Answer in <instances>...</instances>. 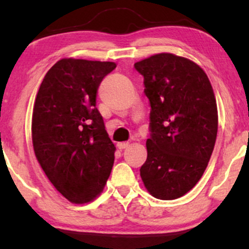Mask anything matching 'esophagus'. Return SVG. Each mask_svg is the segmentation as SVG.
Listing matches in <instances>:
<instances>
[{"instance_id": "34e87169", "label": "esophagus", "mask_w": 249, "mask_h": 249, "mask_svg": "<svg viewBox=\"0 0 249 249\" xmlns=\"http://www.w3.org/2000/svg\"><path fill=\"white\" fill-rule=\"evenodd\" d=\"M127 146H128L127 142H118V144H117V147H118L119 150H124V148H126Z\"/></svg>"}]
</instances>
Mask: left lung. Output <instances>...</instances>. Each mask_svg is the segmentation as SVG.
I'll list each match as a JSON object with an SVG mask.
<instances>
[{
    "mask_svg": "<svg viewBox=\"0 0 249 249\" xmlns=\"http://www.w3.org/2000/svg\"><path fill=\"white\" fill-rule=\"evenodd\" d=\"M150 102L147 159L141 177L156 198H180L206 170L218 133V110L205 71L190 59L158 53L137 62Z\"/></svg>",
    "mask_w": 249,
    "mask_h": 249,
    "instance_id": "1",
    "label": "left lung"
}]
</instances>
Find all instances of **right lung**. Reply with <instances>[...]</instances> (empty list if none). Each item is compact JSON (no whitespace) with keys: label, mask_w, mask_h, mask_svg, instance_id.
I'll list each match as a JSON object with an SVG mask.
<instances>
[{"label":"right lung","mask_w":249,"mask_h":249,"mask_svg":"<svg viewBox=\"0 0 249 249\" xmlns=\"http://www.w3.org/2000/svg\"><path fill=\"white\" fill-rule=\"evenodd\" d=\"M116 63L61 59L37 92L33 111L36 158L56 190L84 204L104 188L115 161V145L96 107L98 88Z\"/></svg>","instance_id":"add662e5"}]
</instances>
